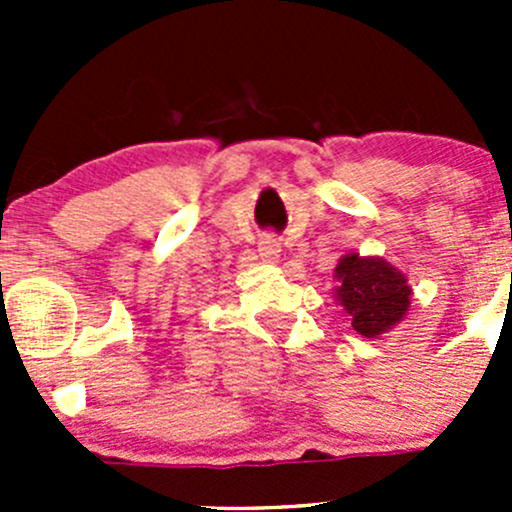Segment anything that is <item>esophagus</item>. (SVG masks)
<instances>
[{"label": "esophagus", "instance_id": "34e87169", "mask_svg": "<svg viewBox=\"0 0 512 512\" xmlns=\"http://www.w3.org/2000/svg\"><path fill=\"white\" fill-rule=\"evenodd\" d=\"M257 250H260V257L265 262H277L280 260L282 245L275 235H262L260 242H257Z\"/></svg>", "mask_w": 512, "mask_h": 512}]
</instances>
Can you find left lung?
I'll use <instances>...</instances> for the list:
<instances>
[{"label": "left lung", "instance_id": "1", "mask_svg": "<svg viewBox=\"0 0 512 512\" xmlns=\"http://www.w3.org/2000/svg\"><path fill=\"white\" fill-rule=\"evenodd\" d=\"M337 299L361 337L376 339L404 319L411 304L406 277L381 257L344 255L334 267Z\"/></svg>", "mask_w": 512, "mask_h": 512}]
</instances>
